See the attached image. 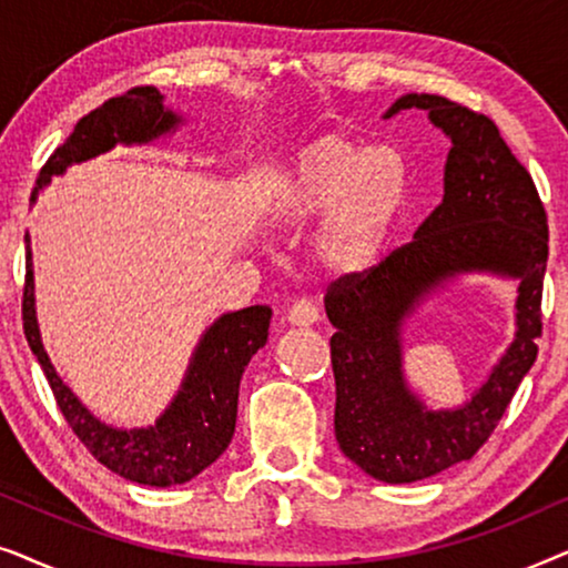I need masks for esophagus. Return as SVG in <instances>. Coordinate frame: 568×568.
<instances>
[{
	"label": "esophagus",
	"instance_id": "1",
	"mask_svg": "<svg viewBox=\"0 0 568 568\" xmlns=\"http://www.w3.org/2000/svg\"><path fill=\"white\" fill-rule=\"evenodd\" d=\"M286 317H290L292 325H315L321 313H317V307L310 300H297L290 307V315Z\"/></svg>",
	"mask_w": 568,
	"mask_h": 568
}]
</instances>
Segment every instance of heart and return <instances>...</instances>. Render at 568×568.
<instances>
[{"mask_svg": "<svg viewBox=\"0 0 568 568\" xmlns=\"http://www.w3.org/2000/svg\"><path fill=\"white\" fill-rule=\"evenodd\" d=\"M408 162L395 146L323 136L294 154L271 185L263 220L297 235L313 227V258L336 276L377 268L408 206Z\"/></svg>", "mask_w": 568, "mask_h": 568, "instance_id": "heart-1", "label": "heart"}]
</instances>
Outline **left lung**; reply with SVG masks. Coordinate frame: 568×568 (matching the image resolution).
Segmentation results:
<instances>
[{
    "mask_svg": "<svg viewBox=\"0 0 568 568\" xmlns=\"http://www.w3.org/2000/svg\"><path fill=\"white\" fill-rule=\"evenodd\" d=\"M426 111L449 139L445 196L414 240L369 274L344 276L325 294L336 333V439L341 453L385 484H414L470 460L491 437L538 356L548 222L527 170L486 115L439 95H400L383 119ZM518 284L516 338L463 407L432 409L402 375V328L457 275Z\"/></svg>",
    "mask_w": 568,
    "mask_h": 568,
    "instance_id": "obj_1",
    "label": "left lung"
}]
</instances>
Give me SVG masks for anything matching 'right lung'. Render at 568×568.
I'll return each instance as SVG.
<instances>
[{"instance_id":"obj_1","label":"right lung","mask_w":568,"mask_h":568,"mask_svg":"<svg viewBox=\"0 0 568 568\" xmlns=\"http://www.w3.org/2000/svg\"><path fill=\"white\" fill-rule=\"evenodd\" d=\"M183 123V115L165 105V98L158 88H134L126 95L105 100L103 105L77 121L67 142L51 154L38 175L30 201L38 199V191H43L53 175H64L67 168L111 152L119 144H152L162 136L175 134V129ZM268 323L271 307L266 305L220 315L201 333L183 383L158 422L139 426V429L105 424L77 398L45 354L36 315L33 251H30V235H26L22 328H26L30 352L36 354L61 414L82 439V445L108 470L119 473L131 484L154 488L178 486L216 463L235 434L240 379L253 354L266 346Z\"/></svg>"}]
</instances>
